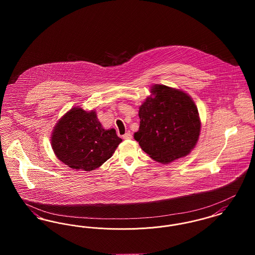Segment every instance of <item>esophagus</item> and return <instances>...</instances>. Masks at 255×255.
<instances>
[{
    "label": "esophagus",
    "mask_w": 255,
    "mask_h": 255,
    "mask_svg": "<svg viewBox=\"0 0 255 255\" xmlns=\"http://www.w3.org/2000/svg\"><path fill=\"white\" fill-rule=\"evenodd\" d=\"M133 136H132V133H130V132H127V133H124L123 134V138L124 139H131Z\"/></svg>",
    "instance_id": "obj_1"
}]
</instances>
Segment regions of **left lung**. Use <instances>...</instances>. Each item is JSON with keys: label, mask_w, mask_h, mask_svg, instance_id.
I'll return each mask as SVG.
<instances>
[{"label": "left lung", "mask_w": 255, "mask_h": 255, "mask_svg": "<svg viewBox=\"0 0 255 255\" xmlns=\"http://www.w3.org/2000/svg\"><path fill=\"white\" fill-rule=\"evenodd\" d=\"M139 107V129L133 133L141 149L161 163L182 158L194 148L201 122L191 97L167 86L155 85Z\"/></svg>", "instance_id": "8db88e82"}]
</instances>
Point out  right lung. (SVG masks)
I'll return each mask as SVG.
<instances>
[{
    "mask_svg": "<svg viewBox=\"0 0 255 255\" xmlns=\"http://www.w3.org/2000/svg\"><path fill=\"white\" fill-rule=\"evenodd\" d=\"M122 139L105 130L96 112L73 108L54 127L51 146L62 162L73 169L92 171L109 159Z\"/></svg>",
    "mask_w": 255,
    "mask_h": 255,
    "instance_id": "add662e5",
    "label": "right lung"
}]
</instances>
